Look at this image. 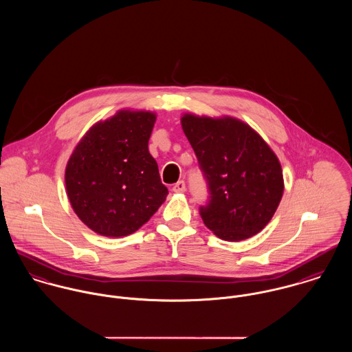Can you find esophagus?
<instances>
[{"instance_id":"34e87169","label":"esophagus","mask_w":352,"mask_h":352,"mask_svg":"<svg viewBox=\"0 0 352 352\" xmlns=\"http://www.w3.org/2000/svg\"><path fill=\"white\" fill-rule=\"evenodd\" d=\"M173 192H177V194H180V192H184L186 191V183L183 182V180H180V182H177L175 186H173Z\"/></svg>"}]
</instances>
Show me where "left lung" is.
<instances>
[{
  "mask_svg": "<svg viewBox=\"0 0 352 352\" xmlns=\"http://www.w3.org/2000/svg\"><path fill=\"white\" fill-rule=\"evenodd\" d=\"M182 127L208 187V203L199 208L204 225L225 241L257 234L283 195L276 154L250 124L236 118L184 113Z\"/></svg>",
  "mask_w": 352,
  "mask_h": 352,
  "instance_id": "1",
  "label": "left lung"
}]
</instances>
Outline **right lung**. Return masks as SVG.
Instances as JSON below:
<instances>
[{"label": "right lung", "mask_w": 352, "mask_h": 352, "mask_svg": "<svg viewBox=\"0 0 352 352\" xmlns=\"http://www.w3.org/2000/svg\"><path fill=\"white\" fill-rule=\"evenodd\" d=\"M154 122L149 111L122 109L94 124L72 153L65 172L67 198L95 233L129 236L165 201L168 188L148 149Z\"/></svg>", "instance_id": "right-lung-1"}]
</instances>
